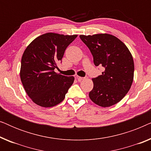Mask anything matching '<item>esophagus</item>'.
<instances>
[{"mask_svg": "<svg viewBox=\"0 0 151 151\" xmlns=\"http://www.w3.org/2000/svg\"><path fill=\"white\" fill-rule=\"evenodd\" d=\"M76 78H77L78 81H81V80H84V78H84V77H80V76H76Z\"/></svg>", "mask_w": 151, "mask_h": 151, "instance_id": "obj_1", "label": "esophagus"}]
</instances>
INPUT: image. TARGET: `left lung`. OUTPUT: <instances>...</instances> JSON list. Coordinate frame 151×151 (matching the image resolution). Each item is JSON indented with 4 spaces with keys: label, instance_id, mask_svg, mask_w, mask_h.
Wrapping results in <instances>:
<instances>
[{
    "label": "left lung",
    "instance_id": "8db88e82",
    "mask_svg": "<svg viewBox=\"0 0 151 151\" xmlns=\"http://www.w3.org/2000/svg\"><path fill=\"white\" fill-rule=\"evenodd\" d=\"M80 38L93 55L96 66L105 69L102 75L92 78L93 88L89 98L102 107L119 102L129 92L133 81L134 63L127 47L116 37L108 34Z\"/></svg>",
    "mask_w": 151,
    "mask_h": 151
}]
</instances>
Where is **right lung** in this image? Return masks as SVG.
Here are the masks:
<instances>
[{
    "label": "right lung",
    "instance_id": "right-lung-1",
    "mask_svg": "<svg viewBox=\"0 0 151 151\" xmlns=\"http://www.w3.org/2000/svg\"><path fill=\"white\" fill-rule=\"evenodd\" d=\"M77 36L47 33L34 39L24 50L20 80L27 94L36 104L52 107L65 99L74 77L60 75L54 69Z\"/></svg>",
    "mask_w": 151,
    "mask_h": 151
}]
</instances>
